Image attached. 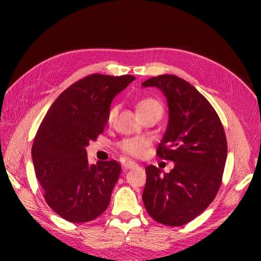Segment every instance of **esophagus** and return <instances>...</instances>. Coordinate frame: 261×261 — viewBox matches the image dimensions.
<instances>
[{"label": "esophagus", "instance_id": "obj_1", "mask_svg": "<svg viewBox=\"0 0 261 261\" xmlns=\"http://www.w3.org/2000/svg\"><path fill=\"white\" fill-rule=\"evenodd\" d=\"M136 164L135 163H131V162H127V163H124V164H122V169H123L124 171L125 170H129V169H132V168H135L136 167Z\"/></svg>", "mask_w": 261, "mask_h": 261}]
</instances>
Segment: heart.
<instances>
[{"instance_id":"heart-1","label":"heart","mask_w":261,"mask_h":261,"mask_svg":"<svg viewBox=\"0 0 261 261\" xmlns=\"http://www.w3.org/2000/svg\"><path fill=\"white\" fill-rule=\"evenodd\" d=\"M137 112L139 115H143L150 112H157L162 114L163 105L158 99L153 97L142 98L141 101L137 104ZM116 114H118V107H112L108 112V123H112L114 121ZM147 146V141L140 139V138H129V139H123L118 143L119 150L127 157H140L145 151Z\"/></svg>"}]
</instances>
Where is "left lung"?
<instances>
[{
    "mask_svg": "<svg viewBox=\"0 0 261 261\" xmlns=\"http://www.w3.org/2000/svg\"><path fill=\"white\" fill-rule=\"evenodd\" d=\"M142 86L157 87L167 98L169 121L157 156L175 163L169 174L148 166L142 201L157 222L184 225L213 202L222 182L228 154L223 125L207 99L178 76L151 77Z\"/></svg>",
    "mask_w": 261,
    "mask_h": 261,
    "instance_id": "1",
    "label": "left lung"
}]
</instances>
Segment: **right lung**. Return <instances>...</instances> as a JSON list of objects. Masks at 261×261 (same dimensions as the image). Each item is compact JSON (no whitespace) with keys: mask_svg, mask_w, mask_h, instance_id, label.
<instances>
[{"mask_svg":"<svg viewBox=\"0 0 261 261\" xmlns=\"http://www.w3.org/2000/svg\"><path fill=\"white\" fill-rule=\"evenodd\" d=\"M135 80L88 75L60 94L39 126L31 150L36 177L47 204L69 222H90L109 206L121 166L113 159L90 165L85 148L103 132L113 97Z\"/></svg>","mask_w":261,"mask_h":261,"instance_id":"right-lung-1","label":"right lung"}]
</instances>
